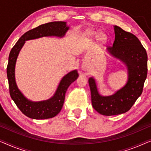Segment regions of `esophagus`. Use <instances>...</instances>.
I'll return each instance as SVG.
<instances>
[{
  "label": "esophagus",
  "instance_id": "esophagus-1",
  "mask_svg": "<svg viewBox=\"0 0 151 151\" xmlns=\"http://www.w3.org/2000/svg\"><path fill=\"white\" fill-rule=\"evenodd\" d=\"M82 68H83V70H86V67L85 66V65H83Z\"/></svg>",
  "mask_w": 151,
  "mask_h": 151
}]
</instances>
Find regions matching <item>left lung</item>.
Masks as SVG:
<instances>
[{"instance_id": "obj_1", "label": "left lung", "mask_w": 151, "mask_h": 151, "mask_svg": "<svg viewBox=\"0 0 151 151\" xmlns=\"http://www.w3.org/2000/svg\"><path fill=\"white\" fill-rule=\"evenodd\" d=\"M114 28L115 40L107 50L126 65L128 81L123 88L108 96L99 94L94 78L88 81L93 107L99 114L109 116L124 114L131 109L142 94L148 71L147 53L138 38L116 25Z\"/></svg>"}]
</instances>
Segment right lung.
I'll use <instances>...</instances> for the list:
<instances>
[{"label": "right lung", "mask_w": 151, "mask_h": 151, "mask_svg": "<svg viewBox=\"0 0 151 151\" xmlns=\"http://www.w3.org/2000/svg\"><path fill=\"white\" fill-rule=\"evenodd\" d=\"M69 27L66 26V22L61 21L40 25L21 36L10 51L7 68L9 94L17 107L27 117L36 120H42L53 118L57 116L62 109L67 89L70 85L78 78V75L76 70H75L63 76L59 83L54 96L50 99L39 102L31 101L19 90L15 79V65L19 52L27 40L47 36L61 37L65 35Z\"/></svg>", "instance_id": "right-lung-1"}]
</instances>
